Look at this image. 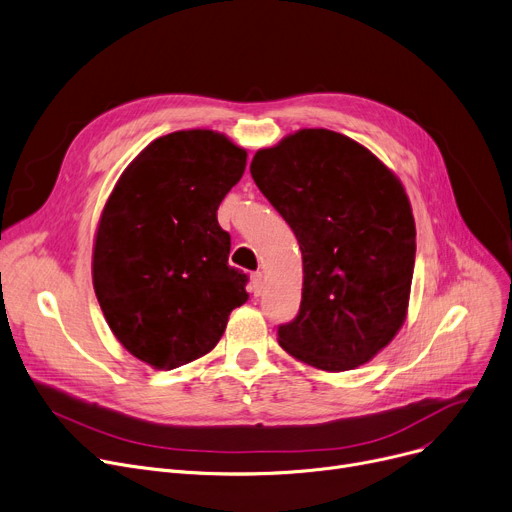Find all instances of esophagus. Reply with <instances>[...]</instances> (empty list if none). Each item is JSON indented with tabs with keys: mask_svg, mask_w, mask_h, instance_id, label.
<instances>
[{
	"mask_svg": "<svg viewBox=\"0 0 512 512\" xmlns=\"http://www.w3.org/2000/svg\"><path fill=\"white\" fill-rule=\"evenodd\" d=\"M262 287H264V277L262 273H254L252 279H250V289L254 295H260L262 293Z\"/></svg>",
	"mask_w": 512,
	"mask_h": 512,
	"instance_id": "1",
	"label": "esophagus"
}]
</instances>
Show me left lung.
<instances>
[{"instance_id": "1", "label": "left lung", "mask_w": 512, "mask_h": 512, "mask_svg": "<svg viewBox=\"0 0 512 512\" xmlns=\"http://www.w3.org/2000/svg\"><path fill=\"white\" fill-rule=\"evenodd\" d=\"M250 173L304 260L302 306L279 326V345L324 372L368 364L409 306L415 221L399 177L366 146L324 128L260 148Z\"/></svg>"}]
</instances>
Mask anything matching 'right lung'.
<instances>
[{
	"label": "right lung",
	"instance_id": "add662e5",
	"mask_svg": "<svg viewBox=\"0 0 512 512\" xmlns=\"http://www.w3.org/2000/svg\"><path fill=\"white\" fill-rule=\"evenodd\" d=\"M246 159L219 132L179 130L150 142L105 202L95 293L115 339L155 370L206 355L248 302V277L229 266L231 237L217 221Z\"/></svg>",
	"mask_w": 512,
	"mask_h": 512
}]
</instances>
